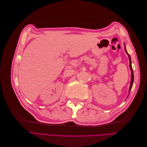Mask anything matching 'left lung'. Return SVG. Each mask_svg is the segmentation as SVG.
Instances as JSON below:
<instances>
[{
	"mask_svg": "<svg viewBox=\"0 0 147 147\" xmlns=\"http://www.w3.org/2000/svg\"><path fill=\"white\" fill-rule=\"evenodd\" d=\"M125 48V47H124ZM125 49V51H126V53L127 54V55H128V56H129V61H130V63H129V67H130V69H131V73H132V75H131V85H130V88H129V92H130V91H131V88H132V84H133V82H134V74H133V70H132V65H131V57H130V56H129V55L127 53V51H126V48H124Z\"/></svg>",
	"mask_w": 147,
	"mask_h": 147,
	"instance_id": "1",
	"label": "left lung"
}]
</instances>
